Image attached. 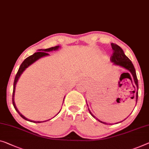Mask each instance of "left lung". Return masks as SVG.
Here are the masks:
<instances>
[{"mask_svg":"<svg viewBox=\"0 0 149 149\" xmlns=\"http://www.w3.org/2000/svg\"><path fill=\"white\" fill-rule=\"evenodd\" d=\"M111 46H112V48L113 49V54H112V56L111 57V61L112 62L114 65H117V66H120V67L123 68L124 69H126V70H128V72H129V73H124V74H128L130 75H130H131L133 77V80H134V84H135V86H136V90H137L136 92L133 91L134 93V92L136 93V104L137 100H138L139 83H138V79H137V76H136V71H135V68L134 67V65H133L132 61L130 60L129 58H128V57L126 56L125 54H124V51L123 50V49H122L120 47L116 45V44H114L113 43H111ZM86 103H87V102H86ZM87 105H88V104H87ZM88 110H89V112H90V114L92 115V116L94 117V118L97 120L99 122H100V123L105 124H108L106 123H104V122L100 120L99 119H97V118L95 116L92 112H91V111L90 109H89V108H88ZM121 122H123V121H121ZM121 122H119V123H121Z\"/></svg>","mask_w":149,"mask_h":149,"instance_id":"8db88e82","label":"left lung"}]
</instances>
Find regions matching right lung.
<instances>
[{
  "instance_id": "right-lung-1",
  "label": "right lung",
  "mask_w": 149,
  "mask_h": 149,
  "mask_svg": "<svg viewBox=\"0 0 149 149\" xmlns=\"http://www.w3.org/2000/svg\"><path fill=\"white\" fill-rule=\"evenodd\" d=\"M59 47H60V46L57 45V46L53 47H51V48H49V49H39L38 50L39 51L38 52L35 53L34 54H33L32 55H30L29 57H28L27 58H26L25 60L23 61V63H21V65H20L19 70H18V72H17V74L16 75V76H15V81H14V84H13V106H14L15 109L16 110V111H17L18 113H19V114L20 115V116H21L22 118H23V119L29 121V122H33V123H43V122H46V121H47V120H49H49H45V121H34V120H29V119L26 118L25 116H24L20 112L19 110H18L17 108L16 107V105H15V88H16V85H17V81H18V80H19L20 76H21V74H23L24 71H25L26 68H27L28 67H29L31 65H32L33 63H34L35 62L38 60V59H41V58H42V57H43L48 56V55H49V54L47 52H52V51H56V50L58 49ZM64 98H65V97H64ZM63 101H64V99H63ZM59 112H60V111H59V112L57 113V115L58 114ZM57 115H55V116H57Z\"/></svg>"
}]
</instances>
